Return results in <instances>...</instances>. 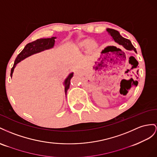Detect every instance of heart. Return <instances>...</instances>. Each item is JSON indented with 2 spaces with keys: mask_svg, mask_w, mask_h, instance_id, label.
Returning <instances> with one entry per match:
<instances>
[{
  "mask_svg": "<svg viewBox=\"0 0 157 157\" xmlns=\"http://www.w3.org/2000/svg\"><path fill=\"white\" fill-rule=\"evenodd\" d=\"M79 46L82 48H86L89 47L91 49H94L97 46V43L94 41H91V40L87 39L80 43L79 44Z\"/></svg>",
  "mask_w": 157,
  "mask_h": 157,
  "instance_id": "b5f03b06",
  "label": "heart"
}]
</instances>
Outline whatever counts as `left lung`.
Here are the masks:
<instances>
[{
	"label": "left lung",
	"mask_w": 157,
	"mask_h": 157,
	"mask_svg": "<svg viewBox=\"0 0 157 157\" xmlns=\"http://www.w3.org/2000/svg\"><path fill=\"white\" fill-rule=\"evenodd\" d=\"M106 31L109 33V34L110 35L112 38H113V39L116 43L119 44L120 45H122L125 48L127 49V50L134 51L136 52H137L136 49L133 46V44H132V42L129 41V39H127L126 38L123 37L122 35L120 34V33L118 31H116L113 29L107 28ZM100 65H101V64H100Z\"/></svg>",
	"instance_id": "8db88e82"
}]
</instances>
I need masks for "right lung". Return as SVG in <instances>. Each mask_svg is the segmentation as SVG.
Returning a JSON list of instances; mask_svg holds the SVG:
<instances>
[{
	"mask_svg": "<svg viewBox=\"0 0 157 157\" xmlns=\"http://www.w3.org/2000/svg\"><path fill=\"white\" fill-rule=\"evenodd\" d=\"M55 39H56L55 37H52L51 38H47V39H39L33 42H31L28 43V44H26V46L24 47L23 50H22V51L16 57L14 66H13L12 68L11 69V72H10L11 78L12 77V74L14 72V68L17 64H18L20 62L24 60L25 59H26V58L34 55V54H36L40 52H42L43 51L48 50V49L53 48L54 45H55ZM73 75H74L73 72L70 73L68 75V77H67L64 80V91H65L66 95L67 93V91H68V89L70 87V79L73 77Z\"/></svg>",
	"mask_w": 157,
	"mask_h": 157,
	"instance_id": "add662e5",
	"label": "right lung"
}]
</instances>
